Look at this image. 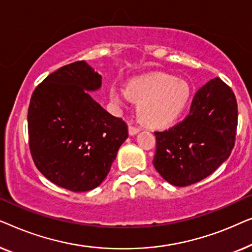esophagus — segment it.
<instances>
[{"instance_id": "esophagus-1", "label": "esophagus", "mask_w": 252, "mask_h": 252, "mask_svg": "<svg viewBox=\"0 0 252 252\" xmlns=\"http://www.w3.org/2000/svg\"><path fill=\"white\" fill-rule=\"evenodd\" d=\"M141 130L140 127L137 126H133V125H129L128 127V132H129V135H135V134H137Z\"/></svg>"}]
</instances>
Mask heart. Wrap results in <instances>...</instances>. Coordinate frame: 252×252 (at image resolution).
<instances>
[{
  "mask_svg": "<svg viewBox=\"0 0 252 252\" xmlns=\"http://www.w3.org/2000/svg\"><path fill=\"white\" fill-rule=\"evenodd\" d=\"M188 85L167 74L137 77L127 82L126 92L111 88L110 97L116 104H125L129 97L139 101L140 118L149 125H164L180 115L189 99Z\"/></svg>",
  "mask_w": 252,
  "mask_h": 252,
  "instance_id": "obj_1",
  "label": "heart"
}]
</instances>
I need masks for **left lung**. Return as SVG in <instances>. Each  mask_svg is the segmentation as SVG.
I'll return each mask as SVG.
<instances>
[{
    "label": "left lung",
    "mask_w": 252,
    "mask_h": 252,
    "mask_svg": "<svg viewBox=\"0 0 252 252\" xmlns=\"http://www.w3.org/2000/svg\"><path fill=\"white\" fill-rule=\"evenodd\" d=\"M236 127L235 95L221 79H211L196 93L189 115L182 122L155 132L154 166L177 187L196 184L229 157Z\"/></svg>",
    "instance_id": "1"
}]
</instances>
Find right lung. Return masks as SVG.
I'll list each match as a JSON object with an SVG mask.
<instances>
[{
  "label": "right lung",
  "mask_w": 252,
  "mask_h": 252,
  "mask_svg": "<svg viewBox=\"0 0 252 252\" xmlns=\"http://www.w3.org/2000/svg\"><path fill=\"white\" fill-rule=\"evenodd\" d=\"M102 77L79 61L58 68L35 88L27 123L34 164L48 180L71 191H88L108 175L128 128L89 92Z\"/></svg>",
  "instance_id": "1"
}]
</instances>
